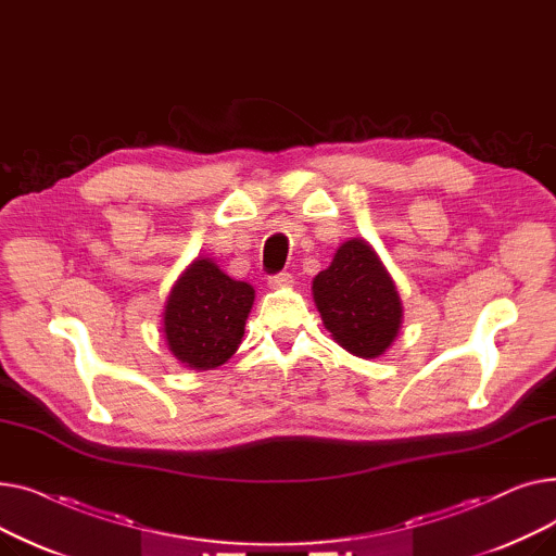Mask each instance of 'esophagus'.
<instances>
[{"mask_svg":"<svg viewBox=\"0 0 556 556\" xmlns=\"http://www.w3.org/2000/svg\"><path fill=\"white\" fill-rule=\"evenodd\" d=\"M268 283H270V288H290V286L295 283V279H293V275H290V273H279V275L270 277Z\"/></svg>","mask_w":556,"mask_h":556,"instance_id":"esophagus-1","label":"esophagus"}]
</instances>
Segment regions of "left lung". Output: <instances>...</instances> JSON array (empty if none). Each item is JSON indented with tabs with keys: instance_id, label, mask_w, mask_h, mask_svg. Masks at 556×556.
Instances as JSON below:
<instances>
[{
	"instance_id": "obj_1",
	"label": "left lung",
	"mask_w": 556,
	"mask_h": 556,
	"mask_svg": "<svg viewBox=\"0 0 556 556\" xmlns=\"http://www.w3.org/2000/svg\"><path fill=\"white\" fill-rule=\"evenodd\" d=\"M311 290L325 329L349 354L369 361L392 346L403 325L401 295L365 239L344 241Z\"/></svg>"
}]
</instances>
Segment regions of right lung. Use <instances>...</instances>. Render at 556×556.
Listing matches in <instances>:
<instances>
[{"label": "right lung", "mask_w": 556, "mask_h": 556, "mask_svg": "<svg viewBox=\"0 0 556 556\" xmlns=\"http://www.w3.org/2000/svg\"><path fill=\"white\" fill-rule=\"evenodd\" d=\"M254 288L220 270L210 256L193 258L164 302L162 333L180 365L207 371L227 363L243 340Z\"/></svg>", "instance_id": "1"}]
</instances>
